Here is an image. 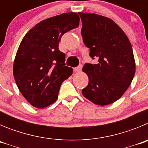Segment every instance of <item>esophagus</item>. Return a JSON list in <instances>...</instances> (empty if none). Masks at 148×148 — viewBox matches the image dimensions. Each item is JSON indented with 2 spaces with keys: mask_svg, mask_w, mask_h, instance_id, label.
Here are the masks:
<instances>
[{
  "mask_svg": "<svg viewBox=\"0 0 148 148\" xmlns=\"http://www.w3.org/2000/svg\"><path fill=\"white\" fill-rule=\"evenodd\" d=\"M82 65H79L78 66H77V67H75L74 68V71L75 72H80L81 70H82Z\"/></svg>",
  "mask_w": 148,
  "mask_h": 148,
  "instance_id": "1",
  "label": "esophagus"
}]
</instances>
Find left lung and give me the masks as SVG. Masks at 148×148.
<instances>
[{"label": "left lung", "mask_w": 148, "mask_h": 148, "mask_svg": "<svg viewBox=\"0 0 148 148\" xmlns=\"http://www.w3.org/2000/svg\"><path fill=\"white\" fill-rule=\"evenodd\" d=\"M82 21L83 42L98 64H85L83 72L88 85L82 90L95 104L108 105L122 96L135 75L136 64L130 40L113 20L93 13L78 12Z\"/></svg>", "instance_id": "8db88e82"}]
</instances>
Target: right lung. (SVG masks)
Here are the masks:
<instances>
[{"mask_svg": "<svg viewBox=\"0 0 148 148\" xmlns=\"http://www.w3.org/2000/svg\"><path fill=\"white\" fill-rule=\"evenodd\" d=\"M77 13L66 12L39 22L22 39L13 64V75L26 100L40 109L53 104L60 87L73 74L59 50L61 36L79 25Z\"/></svg>", "mask_w": 148, "mask_h": 148, "instance_id": "right-lung-1", "label": "right lung"}]
</instances>
